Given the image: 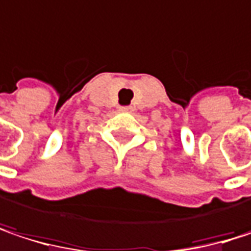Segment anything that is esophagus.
Returning a JSON list of instances; mask_svg holds the SVG:
<instances>
[{"label":"esophagus","mask_w":251,"mask_h":251,"mask_svg":"<svg viewBox=\"0 0 251 251\" xmlns=\"http://www.w3.org/2000/svg\"><path fill=\"white\" fill-rule=\"evenodd\" d=\"M121 112H133V107L132 106H124V107H121Z\"/></svg>","instance_id":"esophagus-1"}]
</instances>
